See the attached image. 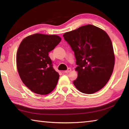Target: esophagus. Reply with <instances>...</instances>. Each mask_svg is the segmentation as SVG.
Returning a JSON list of instances; mask_svg holds the SVG:
<instances>
[{
	"mask_svg": "<svg viewBox=\"0 0 129 129\" xmlns=\"http://www.w3.org/2000/svg\"><path fill=\"white\" fill-rule=\"evenodd\" d=\"M71 71V68H68L67 70H66V71H65V73H68Z\"/></svg>",
	"mask_w": 129,
	"mask_h": 129,
	"instance_id": "esophagus-1",
	"label": "esophagus"
}]
</instances>
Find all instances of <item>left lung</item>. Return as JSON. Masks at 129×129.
Listing matches in <instances>:
<instances>
[{"instance_id":"obj_1","label":"left lung","mask_w":129,"mask_h":129,"mask_svg":"<svg viewBox=\"0 0 129 129\" xmlns=\"http://www.w3.org/2000/svg\"><path fill=\"white\" fill-rule=\"evenodd\" d=\"M73 50L77 65L78 90L93 94L107 84L114 69L115 57L112 41L101 28L88 24L63 35Z\"/></svg>"}]
</instances>
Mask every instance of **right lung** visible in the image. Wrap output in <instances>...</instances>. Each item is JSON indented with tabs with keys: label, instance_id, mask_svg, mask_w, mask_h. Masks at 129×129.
<instances>
[{
	"label": "right lung",
	"instance_id": "right-lung-1",
	"mask_svg": "<svg viewBox=\"0 0 129 129\" xmlns=\"http://www.w3.org/2000/svg\"><path fill=\"white\" fill-rule=\"evenodd\" d=\"M61 40L57 35L36 34L21 41L16 55L18 73L25 85L34 93L48 94L55 88L59 74L48 56Z\"/></svg>",
	"mask_w": 129,
	"mask_h": 129
}]
</instances>
